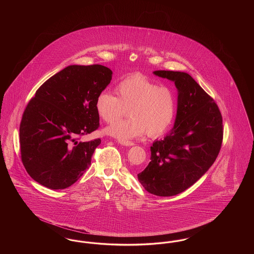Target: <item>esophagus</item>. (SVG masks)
<instances>
[{"label":"esophagus","instance_id":"34e87169","mask_svg":"<svg viewBox=\"0 0 254 254\" xmlns=\"http://www.w3.org/2000/svg\"><path fill=\"white\" fill-rule=\"evenodd\" d=\"M119 144L122 145H126V146H131L134 145V143L131 141H127V140H119Z\"/></svg>","mask_w":254,"mask_h":254}]
</instances>
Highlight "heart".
<instances>
[{
	"mask_svg": "<svg viewBox=\"0 0 254 254\" xmlns=\"http://www.w3.org/2000/svg\"><path fill=\"white\" fill-rule=\"evenodd\" d=\"M115 92L116 96L109 92H101L97 96L98 115L110 124L128 109L131 117L109 126L106 128L109 135L127 140L145 132L154 138L169 129L176 112V96L171 88L161 86L144 75L135 74L122 80Z\"/></svg>",
	"mask_w": 254,
	"mask_h": 254,
	"instance_id": "1",
	"label": "heart"
}]
</instances>
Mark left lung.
<instances>
[{
  "label": "left lung",
  "mask_w": 254,
  "mask_h": 254,
  "mask_svg": "<svg viewBox=\"0 0 254 254\" xmlns=\"http://www.w3.org/2000/svg\"><path fill=\"white\" fill-rule=\"evenodd\" d=\"M175 83L178 106L174 127L150 146V162L138 180L149 193L173 196L198 181L216 160L223 118L215 101L188 73L156 70Z\"/></svg>",
  "instance_id": "1"
}]
</instances>
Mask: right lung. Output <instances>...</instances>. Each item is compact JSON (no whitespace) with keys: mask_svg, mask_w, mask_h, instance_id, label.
Listing matches in <instances>:
<instances>
[{"mask_svg":"<svg viewBox=\"0 0 254 254\" xmlns=\"http://www.w3.org/2000/svg\"><path fill=\"white\" fill-rule=\"evenodd\" d=\"M111 77L107 66L74 64L37 89L20 124L21 159L33 180L64 190L84 174L101 139H79L100 127L95 102Z\"/></svg>","mask_w":254,"mask_h":254,"instance_id":"right-lung-1","label":"right lung"}]
</instances>
